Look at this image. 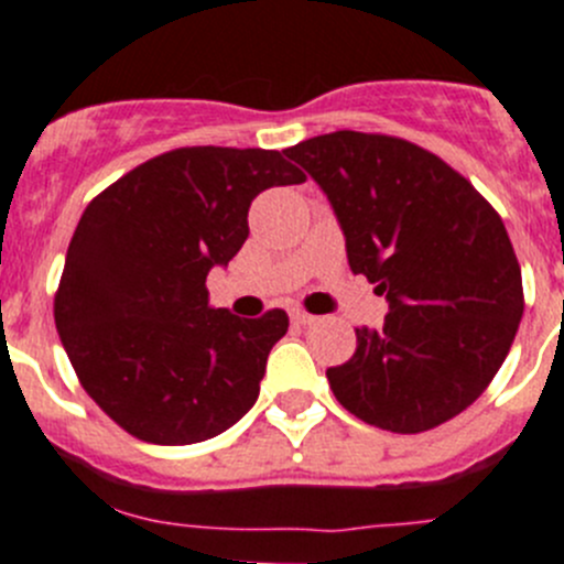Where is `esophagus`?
I'll use <instances>...</instances> for the list:
<instances>
[{
	"label": "esophagus",
	"mask_w": 564,
	"mask_h": 564,
	"mask_svg": "<svg viewBox=\"0 0 564 564\" xmlns=\"http://www.w3.org/2000/svg\"><path fill=\"white\" fill-rule=\"evenodd\" d=\"M314 314H308V312H303V308H297V312H292V323L294 325H312L314 323Z\"/></svg>",
	"instance_id": "esophagus-1"
}]
</instances>
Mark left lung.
<instances>
[{
    "label": "left lung",
    "mask_w": 564,
    "mask_h": 564,
    "mask_svg": "<svg viewBox=\"0 0 564 564\" xmlns=\"http://www.w3.org/2000/svg\"><path fill=\"white\" fill-rule=\"evenodd\" d=\"M328 194L356 275L387 294L383 330L328 367L336 401L376 429L420 434L465 412L501 370L523 278L498 210L434 152L398 135H314L289 147Z\"/></svg>",
    "instance_id": "1"
}]
</instances>
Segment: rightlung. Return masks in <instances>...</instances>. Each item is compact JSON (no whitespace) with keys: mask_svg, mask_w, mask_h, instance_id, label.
I'll return each instance as SVG.
<instances>
[{"mask_svg":"<svg viewBox=\"0 0 564 564\" xmlns=\"http://www.w3.org/2000/svg\"><path fill=\"white\" fill-rule=\"evenodd\" d=\"M303 181L278 150L181 147L88 203L68 241L55 325L83 389L119 429L192 445L250 412L289 317L210 308L205 278L241 250L258 194Z\"/></svg>","mask_w":564,"mask_h":564,"instance_id":"right-lung-1","label":"right lung"}]
</instances>
